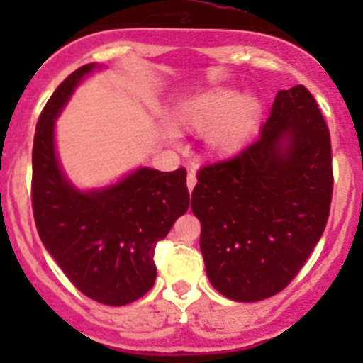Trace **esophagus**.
Returning a JSON list of instances; mask_svg holds the SVG:
<instances>
[{"label": "esophagus", "instance_id": "esophagus-1", "mask_svg": "<svg viewBox=\"0 0 363 363\" xmlns=\"http://www.w3.org/2000/svg\"><path fill=\"white\" fill-rule=\"evenodd\" d=\"M186 184H188L189 193H191L193 188H195V184H196V175H195V172H188V177H186Z\"/></svg>", "mask_w": 363, "mask_h": 363}]
</instances>
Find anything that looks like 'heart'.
<instances>
[{
    "label": "heart",
    "mask_w": 363,
    "mask_h": 363,
    "mask_svg": "<svg viewBox=\"0 0 363 363\" xmlns=\"http://www.w3.org/2000/svg\"><path fill=\"white\" fill-rule=\"evenodd\" d=\"M262 101L252 94L240 96L233 89H214L188 101L179 121L188 130L208 133V147L218 156L239 152L262 121Z\"/></svg>",
    "instance_id": "b5f03b06"
}]
</instances>
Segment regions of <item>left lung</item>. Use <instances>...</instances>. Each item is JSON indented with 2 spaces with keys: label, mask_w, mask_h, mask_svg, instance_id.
I'll list each match as a JSON object with an SVG mask.
<instances>
[{
  "label": "left lung",
  "mask_w": 363,
  "mask_h": 363,
  "mask_svg": "<svg viewBox=\"0 0 363 363\" xmlns=\"http://www.w3.org/2000/svg\"><path fill=\"white\" fill-rule=\"evenodd\" d=\"M196 179L191 211L212 286L235 302L284 290L323 235L334 189L330 133L309 89L279 91L258 140Z\"/></svg>",
  "instance_id": "left-lung-1"
}]
</instances>
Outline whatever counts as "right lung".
I'll use <instances>...</instances> for the list:
<instances>
[{"label":"right lung","instance_id":"add662e5","mask_svg":"<svg viewBox=\"0 0 363 363\" xmlns=\"http://www.w3.org/2000/svg\"><path fill=\"white\" fill-rule=\"evenodd\" d=\"M96 65H84L57 86L36 123L31 203L36 230L73 286L105 306H126L156 281L155 250L189 207L186 170L138 168L117 184L79 191L65 177L54 147V119L77 84Z\"/></svg>","mask_w":363,"mask_h":363}]
</instances>
